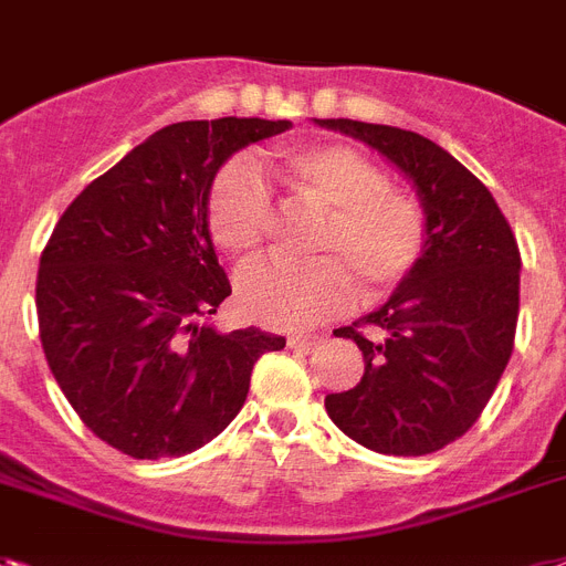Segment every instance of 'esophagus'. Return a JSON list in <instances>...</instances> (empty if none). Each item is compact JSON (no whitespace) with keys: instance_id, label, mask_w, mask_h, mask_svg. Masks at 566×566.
<instances>
[{"instance_id":"34e87169","label":"esophagus","mask_w":566,"mask_h":566,"mask_svg":"<svg viewBox=\"0 0 566 566\" xmlns=\"http://www.w3.org/2000/svg\"><path fill=\"white\" fill-rule=\"evenodd\" d=\"M316 343H319V337H311V334H291L287 337V346L296 348V352H311Z\"/></svg>"}]
</instances>
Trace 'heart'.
<instances>
[{"mask_svg": "<svg viewBox=\"0 0 566 566\" xmlns=\"http://www.w3.org/2000/svg\"><path fill=\"white\" fill-rule=\"evenodd\" d=\"M287 195L325 211L311 264H255L238 279V305L270 328H307L363 296L395 291L424 255L427 211L416 195L389 186L387 171L348 145H302L279 159ZM273 206L247 163H227L206 195L211 241L232 259H252L268 238Z\"/></svg>", "mask_w": 566, "mask_h": 566, "instance_id": "obj_1", "label": "heart"}]
</instances>
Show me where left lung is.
<instances>
[{"instance_id":"8db88e82","label":"left lung","mask_w":566,"mask_h":566,"mask_svg":"<svg viewBox=\"0 0 566 566\" xmlns=\"http://www.w3.org/2000/svg\"><path fill=\"white\" fill-rule=\"evenodd\" d=\"M314 122L387 156L427 211L416 270L378 311L334 331L355 339L366 369L325 410L363 448L424 457L465 436L497 389L517 331L521 250L489 188L436 142L389 124Z\"/></svg>"}]
</instances>
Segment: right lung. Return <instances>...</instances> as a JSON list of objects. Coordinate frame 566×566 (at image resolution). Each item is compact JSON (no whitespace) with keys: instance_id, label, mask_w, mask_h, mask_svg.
<instances>
[{"instance_id":"obj_1","label":"right lung","mask_w":566,"mask_h":566,"mask_svg":"<svg viewBox=\"0 0 566 566\" xmlns=\"http://www.w3.org/2000/svg\"><path fill=\"white\" fill-rule=\"evenodd\" d=\"M291 122L168 124L92 179L40 255L36 319L57 387L133 459L186 457L229 427L284 337L211 323L232 293L206 227L220 165Z\"/></svg>"}]
</instances>
